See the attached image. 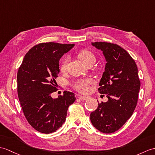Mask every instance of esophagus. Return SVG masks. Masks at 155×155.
<instances>
[{
    "mask_svg": "<svg viewBox=\"0 0 155 155\" xmlns=\"http://www.w3.org/2000/svg\"><path fill=\"white\" fill-rule=\"evenodd\" d=\"M78 96H79V98L82 100H86L88 98V96H81V95H79Z\"/></svg>",
    "mask_w": 155,
    "mask_h": 155,
    "instance_id": "1",
    "label": "esophagus"
}]
</instances>
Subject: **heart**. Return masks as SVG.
Segmentation results:
<instances>
[{
    "label": "heart",
    "instance_id": "obj_1",
    "mask_svg": "<svg viewBox=\"0 0 155 155\" xmlns=\"http://www.w3.org/2000/svg\"><path fill=\"white\" fill-rule=\"evenodd\" d=\"M78 57L86 66H87L89 64L94 63L96 61V57L95 55H94V53L87 49H82L81 51H79L78 53ZM67 61V58H65L62 61V63H61L60 66V69L61 71H65ZM91 82L92 80L91 78H86L83 79H80V80H78L75 82H74L73 86L78 91L85 93L88 91V85L91 84Z\"/></svg>",
    "mask_w": 155,
    "mask_h": 155
}]
</instances>
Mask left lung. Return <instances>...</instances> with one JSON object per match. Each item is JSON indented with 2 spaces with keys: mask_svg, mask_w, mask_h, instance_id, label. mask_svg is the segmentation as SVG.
Returning <instances> with one entry per match:
<instances>
[{
  "mask_svg": "<svg viewBox=\"0 0 155 155\" xmlns=\"http://www.w3.org/2000/svg\"><path fill=\"white\" fill-rule=\"evenodd\" d=\"M106 59L105 71L100 79L98 92L108 100L98 104L91 114V123L104 134L117 131L132 116L141 86L135 61L124 49L107 42H94ZM104 96V95H103Z\"/></svg>",
  "mask_w": 155,
  "mask_h": 155,
  "instance_id": "8db88e82",
  "label": "left lung"
}]
</instances>
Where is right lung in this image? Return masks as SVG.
Here are the masks:
<instances>
[{
	"instance_id": "right-lung-1",
	"label": "right lung",
	"mask_w": 155,
	"mask_h": 155,
	"mask_svg": "<svg viewBox=\"0 0 155 155\" xmlns=\"http://www.w3.org/2000/svg\"><path fill=\"white\" fill-rule=\"evenodd\" d=\"M74 46L53 42L35 45L26 54L18 71V95L24 114L42 134L55 132L62 126L68 107L76 100L74 93L68 91L57 98L51 96L57 90L59 60Z\"/></svg>"
}]
</instances>
